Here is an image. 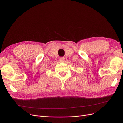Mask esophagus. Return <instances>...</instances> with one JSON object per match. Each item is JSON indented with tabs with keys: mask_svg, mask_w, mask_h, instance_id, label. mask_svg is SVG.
I'll return each mask as SVG.
<instances>
[{
	"mask_svg": "<svg viewBox=\"0 0 123 123\" xmlns=\"http://www.w3.org/2000/svg\"><path fill=\"white\" fill-rule=\"evenodd\" d=\"M60 61L62 62H64L65 61V58L64 57H61L60 58Z\"/></svg>",
	"mask_w": 123,
	"mask_h": 123,
	"instance_id": "obj_1",
	"label": "esophagus"
}]
</instances>
